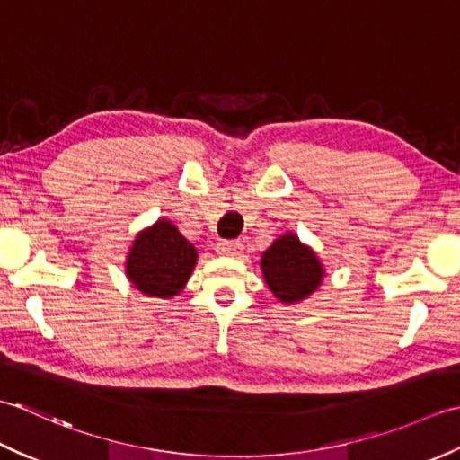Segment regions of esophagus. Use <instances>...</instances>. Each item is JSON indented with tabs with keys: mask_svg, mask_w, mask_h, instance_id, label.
<instances>
[{
	"mask_svg": "<svg viewBox=\"0 0 460 460\" xmlns=\"http://www.w3.org/2000/svg\"><path fill=\"white\" fill-rule=\"evenodd\" d=\"M242 250H243V246H242L240 242L222 240V242H218V243H217V252H218V254H222V256H232V258H236V256H240V254H242Z\"/></svg>",
	"mask_w": 460,
	"mask_h": 460,
	"instance_id": "esophagus-1",
	"label": "esophagus"
}]
</instances>
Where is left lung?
<instances>
[{
	"instance_id": "8db88e82",
	"label": "left lung",
	"mask_w": 460,
	"mask_h": 460,
	"mask_svg": "<svg viewBox=\"0 0 460 460\" xmlns=\"http://www.w3.org/2000/svg\"><path fill=\"white\" fill-rule=\"evenodd\" d=\"M261 271L279 302H302L322 284L320 260L294 234L278 238L261 256Z\"/></svg>"
}]
</instances>
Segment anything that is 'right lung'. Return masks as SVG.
Wrapping results in <instances>:
<instances>
[{
    "mask_svg": "<svg viewBox=\"0 0 460 460\" xmlns=\"http://www.w3.org/2000/svg\"><path fill=\"white\" fill-rule=\"evenodd\" d=\"M196 258V248L181 236L178 228L158 220L137 236L128 252L127 276L146 296L171 297L189 282Z\"/></svg>",
    "mask_w": 460,
    "mask_h": 460,
    "instance_id": "add662e5",
    "label": "right lung"
}]
</instances>
